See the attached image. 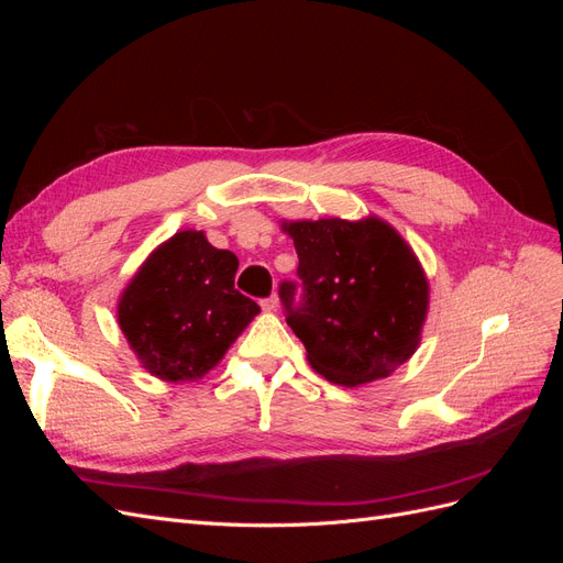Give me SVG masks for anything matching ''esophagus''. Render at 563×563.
Masks as SVG:
<instances>
[{
	"label": "esophagus",
	"mask_w": 563,
	"mask_h": 563,
	"mask_svg": "<svg viewBox=\"0 0 563 563\" xmlns=\"http://www.w3.org/2000/svg\"><path fill=\"white\" fill-rule=\"evenodd\" d=\"M261 308H263L265 312H275V310L279 308V298H277V296H269V298H263V300H261Z\"/></svg>",
	"instance_id": "obj_1"
}]
</instances>
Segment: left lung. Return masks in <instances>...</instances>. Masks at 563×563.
<instances>
[{"instance_id": "8db88e82", "label": "left lung", "mask_w": 563, "mask_h": 563, "mask_svg": "<svg viewBox=\"0 0 563 563\" xmlns=\"http://www.w3.org/2000/svg\"><path fill=\"white\" fill-rule=\"evenodd\" d=\"M298 284L284 282L286 321L323 378L356 387L411 360L430 305L420 261L385 220H291Z\"/></svg>"}]
</instances>
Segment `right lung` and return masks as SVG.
Segmentation results:
<instances>
[{
	"instance_id": "add662e5",
	"label": "right lung",
	"mask_w": 563,
	"mask_h": 563,
	"mask_svg": "<svg viewBox=\"0 0 563 563\" xmlns=\"http://www.w3.org/2000/svg\"><path fill=\"white\" fill-rule=\"evenodd\" d=\"M240 261L197 230L147 255L117 305V321L143 368L168 383L197 380L261 312L234 288Z\"/></svg>"
}]
</instances>
